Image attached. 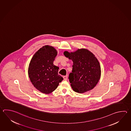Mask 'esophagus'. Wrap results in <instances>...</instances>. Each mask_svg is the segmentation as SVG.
Returning a JSON list of instances; mask_svg holds the SVG:
<instances>
[{
    "label": "esophagus",
    "mask_w": 131,
    "mask_h": 131,
    "mask_svg": "<svg viewBox=\"0 0 131 131\" xmlns=\"http://www.w3.org/2000/svg\"><path fill=\"white\" fill-rule=\"evenodd\" d=\"M63 79H64V80H67V78H68V77H67V75H65V76L63 77Z\"/></svg>",
    "instance_id": "obj_1"
}]
</instances>
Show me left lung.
<instances>
[{
	"label": "left lung",
	"instance_id": "left-lung-1",
	"mask_svg": "<svg viewBox=\"0 0 131 131\" xmlns=\"http://www.w3.org/2000/svg\"><path fill=\"white\" fill-rule=\"evenodd\" d=\"M63 53L73 62L72 72L69 76L73 91L81 93L93 89L101 76L99 62L93 54L83 48Z\"/></svg>",
	"mask_w": 131,
	"mask_h": 131
}]
</instances>
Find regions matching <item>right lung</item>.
<instances>
[{"label": "right lung", "mask_w": 131, "mask_h": 131, "mask_svg": "<svg viewBox=\"0 0 131 131\" xmlns=\"http://www.w3.org/2000/svg\"><path fill=\"white\" fill-rule=\"evenodd\" d=\"M57 54L53 47L45 46L35 53L30 62L28 72L30 81L43 93H51L63 80L58 74L59 67L53 64Z\"/></svg>", "instance_id": "right-lung-1"}]
</instances>
